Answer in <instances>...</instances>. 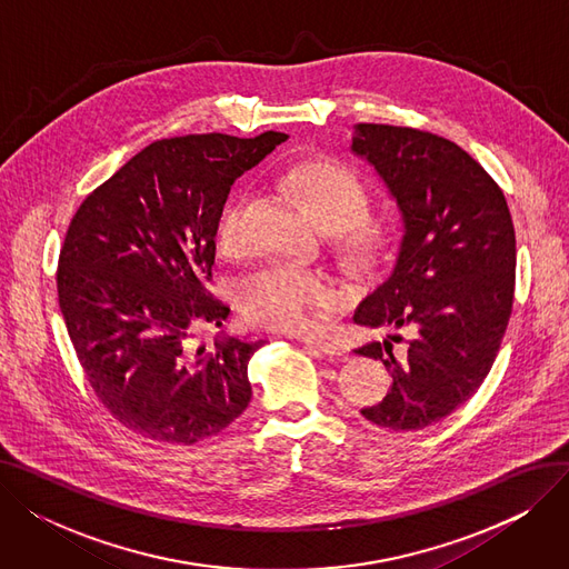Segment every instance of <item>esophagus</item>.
<instances>
[{
	"mask_svg": "<svg viewBox=\"0 0 569 569\" xmlns=\"http://www.w3.org/2000/svg\"><path fill=\"white\" fill-rule=\"evenodd\" d=\"M297 341H302L307 348L322 352V355H341L339 343H335L332 339H325V337H313V335H297Z\"/></svg>",
	"mask_w": 569,
	"mask_h": 569,
	"instance_id": "obj_1",
	"label": "esophagus"
}]
</instances>
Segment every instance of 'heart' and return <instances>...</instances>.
Masks as SVG:
<instances>
[{
    "label": "heart",
    "mask_w": 569,
    "mask_h": 569,
    "mask_svg": "<svg viewBox=\"0 0 569 569\" xmlns=\"http://www.w3.org/2000/svg\"><path fill=\"white\" fill-rule=\"evenodd\" d=\"M286 187L305 202L309 214L325 228H340L343 242L355 253L373 249L378 232L373 226L357 221L367 207V189L350 168L330 159L295 161L283 172ZM217 247L226 256L244 249L239 228V202H228L214 230ZM341 302L339 286L316 269H302L286 262H272L237 288V307L244 320L264 330H302L325 309Z\"/></svg>",
    "instance_id": "heart-1"
}]
</instances>
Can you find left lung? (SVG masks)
<instances>
[{"mask_svg": "<svg viewBox=\"0 0 569 569\" xmlns=\"http://www.w3.org/2000/svg\"><path fill=\"white\" fill-rule=\"evenodd\" d=\"M350 149L373 166L403 219L395 264L352 320L412 332L403 355L390 341L355 350L392 373L390 392L362 415L395 431L425 429L477 392L500 350L515 302L510 207L480 163L436 133L357 124Z\"/></svg>", "mask_w": 569, "mask_h": 569, "instance_id": "1", "label": "left lung"}]
</instances>
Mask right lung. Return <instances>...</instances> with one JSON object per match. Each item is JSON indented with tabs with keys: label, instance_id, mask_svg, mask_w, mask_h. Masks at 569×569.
<instances>
[{
	"label": "right lung",
	"instance_id": "1",
	"mask_svg": "<svg viewBox=\"0 0 569 569\" xmlns=\"http://www.w3.org/2000/svg\"><path fill=\"white\" fill-rule=\"evenodd\" d=\"M288 136L200 133L157 140L89 193L59 251L57 295L99 401L133 433L166 445L217 436L251 401L262 341L191 348L230 309L209 295L214 230L230 187Z\"/></svg>",
	"mask_w": 569,
	"mask_h": 569
}]
</instances>
